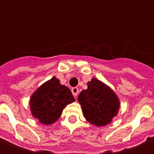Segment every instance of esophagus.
I'll use <instances>...</instances> for the list:
<instances>
[{"label":"esophagus","mask_w":154,"mask_h":154,"mask_svg":"<svg viewBox=\"0 0 154 154\" xmlns=\"http://www.w3.org/2000/svg\"><path fill=\"white\" fill-rule=\"evenodd\" d=\"M78 92H79V91H78V88H77V87H73V88H72V94H73V96L75 98L77 97Z\"/></svg>","instance_id":"obj_1"}]
</instances>
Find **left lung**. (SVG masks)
<instances>
[{
    "label": "left lung",
    "instance_id": "8db88e82",
    "mask_svg": "<svg viewBox=\"0 0 154 154\" xmlns=\"http://www.w3.org/2000/svg\"><path fill=\"white\" fill-rule=\"evenodd\" d=\"M78 96L83 114L94 126H105L115 117L119 109V101L111 89L95 78L87 83Z\"/></svg>",
    "mask_w": 154,
    "mask_h": 154
}]
</instances>
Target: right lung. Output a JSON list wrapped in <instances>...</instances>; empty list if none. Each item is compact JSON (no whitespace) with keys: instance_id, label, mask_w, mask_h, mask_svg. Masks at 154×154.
<instances>
[{"instance_id":"obj_1","label":"right lung","mask_w":154,"mask_h":154,"mask_svg":"<svg viewBox=\"0 0 154 154\" xmlns=\"http://www.w3.org/2000/svg\"><path fill=\"white\" fill-rule=\"evenodd\" d=\"M71 91L53 77L36 90L31 98L30 107L34 118L45 125L54 123L67 104L74 101Z\"/></svg>"}]
</instances>
